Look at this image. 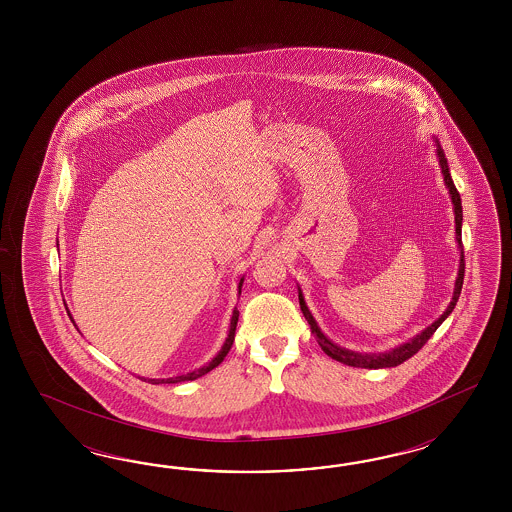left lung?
Returning a JSON list of instances; mask_svg holds the SVG:
<instances>
[{"label": "left lung", "instance_id": "left-lung-1", "mask_svg": "<svg viewBox=\"0 0 512 512\" xmlns=\"http://www.w3.org/2000/svg\"><path fill=\"white\" fill-rule=\"evenodd\" d=\"M437 155H439V165H441V172H443V178H445V184L449 187L450 197H452V204H454V221H456V240H458V246L462 249V257H460V270H458V279H456V287H454V296H452V302L449 304L447 311L435 321L434 325L428 326L426 330H422L417 338H413L407 343H403L400 347L388 351V353H381V355H362V353H355V351H347L343 347L334 345L332 341L326 340L325 334L319 330V326L315 323L313 315H311L306 302H304V296L302 293H298V300H300V310L304 313L306 321L310 323L311 332L315 334V340L321 345V349L325 351L326 355L334 360H338L341 364H347V366H355V368H370V370H377V368H394V366H400L402 362H405L407 358L417 355L420 349L424 347V343L430 340L434 336L435 330L439 328V325L449 317L460 293H462V285H464V274H465V261H464V246H462V199H460V193L454 186L452 178H450L449 165H447V157L443 148L437 144Z\"/></svg>", "mask_w": 512, "mask_h": 512}]
</instances>
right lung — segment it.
<instances>
[{
	"label": "right lung",
	"instance_id": "obj_1",
	"mask_svg": "<svg viewBox=\"0 0 512 512\" xmlns=\"http://www.w3.org/2000/svg\"><path fill=\"white\" fill-rule=\"evenodd\" d=\"M242 283H244V279H240V285H238V289L242 291ZM69 313V311H67ZM236 323H238V310H234L233 319H231V330H229V338L225 340V345L221 347V351L217 353V357L210 362V364H206V366H202L199 370H195V372L186 373V375H178V377H171V379H148V383H152V385H161V383H182V381H193V379H197V377H201L204 373L212 372L216 366H219L221 362H223V358L227 357V353L231 351V347H233L234 341V332H236ZM142 379V377H140ZM146 381V379H144Z\"/></svg>",
	"mask_w": 512,
	"mask_h": 512
}]
</instances>
